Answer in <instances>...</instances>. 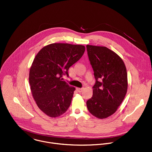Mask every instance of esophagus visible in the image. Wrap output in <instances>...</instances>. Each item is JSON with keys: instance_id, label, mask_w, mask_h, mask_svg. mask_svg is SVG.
Masks as SVG:
<instances>
[{"instance_id": "esophagus-1", "label": "esophagus", "mask_w": 152, "mask_h": 152, "mask_svg": "<svg viewBox=\"0 0 152 152\" xmlns=\"http://www.w3.org/2000/svg\"><path fill=\"white\" fill-rule=\"evenodd\" d=\"M83 88H77V91H78V92H80V93H81L83 91Z\"/></svg>"}]
</instances>
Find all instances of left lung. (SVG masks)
<instances>
[{
	"mask_svg": "<svg viewBox=\"0 0 152 152\" xmlns=\"http://www.w3.org/2000/svg\"><path fill=\"white\" fill-rule=\"evenodd\" d=\"M96 83L93 96L87 101L88 111L99 119L113 114L124 100L128 88L127 72L122 59L106 47L87 45Z\"/></svg>",
	"mask_w": 152,
	"mask_h": 152,
	"instance_id": "obj_1",
	"label": "left lung"
}]
</instances>
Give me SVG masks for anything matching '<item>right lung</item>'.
Listing matches in <instances>:
<instances>
[{
	"label": "right lung",
	"instance_id": "add662e5",
	"mask_svg": "<svg viewBox=\"0 0 152 152\" xmlns=\"http://www.w3.org/2000/svg\"><path fill=\"white\" fill-rule=\"evenodd\" d=\"M85 46L52 43L36 56L30 69L31 91L39 108L48 116L58 117L69 107L75 88L62 80L63 75L83 55Z\"/></svg>",
	"mask_w": 152,
	"mask_h": 152
}]
</instances>
